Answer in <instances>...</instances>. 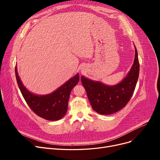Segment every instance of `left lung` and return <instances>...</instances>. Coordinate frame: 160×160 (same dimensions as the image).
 <instances>
[{"mask_svg": "<svg viewBox=\"0 0 160 160\" xmlns=\"http://www.w3.org/2000/svg\"><path fill=\"white\" fill-rule=\"evenodd\" d=\"M135 51V59L130 72L118 84L108 86L101 82L81 77L91 107L98 113L110 115L116 113L129 102L135 90L139 73V62L136 47Z\"/></svg>", "mask_w": 160, "mask_h": 160, "instance_id": "8db88e82", "label": "left lung"}]
</instances>
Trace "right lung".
I'll use <instances>...</instances> for the list:
<instances>
[{
	"mask_svg": "<svg viewBox=\"0 0 160 160\" xmlns=\"http://www.w3.org/2000/svg\"><path fill=\"white\" fill-rule=\"evenodd\" d=\"M15 76L20 91L28 106L37 115L48 121H57L64 117L68 108L71 92L79 82V75L77 74L53 93L39 96L32 93L24 87L17 71L16 65Z\"/></svg>",
	"mask_w": 160,
	"mask_h": 160,
	"instance_id": "add662e5",
	"label": "right lung"
}]
</instances>
